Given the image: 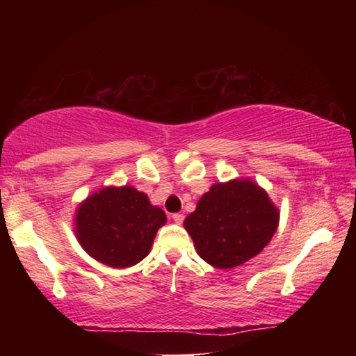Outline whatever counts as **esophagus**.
Wrapping results in <instances>:
<instances>
[{
  "label": "esophagus",
  "instance_id": "esophagus-1",
  "mask_svg": "<svg viewBox=\"0 0 356 356\" xmlns=\"http://www.w3.org/2000/svg\"><path fill=\"white\" fill-rule=\"evenodd\" d=\"M172 221L177 222V225H182L184 215H182V213H174V215H172Z\"/></svg>",
  "mask_w": 356,
  "mask_h": 356
}]
</instances>
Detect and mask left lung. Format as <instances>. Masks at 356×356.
Here are the masks:
<instances>
[{
	"instance_id": "left-lung-1",
	"label": "left lung",
	"mask_w": 356,
	"mask_h": 356,
	"mask_svg": "<svg viewBox=\"0 0 356 356\" xmlns=\"http://www.w3.org/2000/svg\"><path fill=\"white\" fill-rule=\"evenodd\" d=\"M280 210L251 179L210 186L184 221L197 254L216 268H232L257 256L275 236Z\"/></svg>"
}]
</instances>
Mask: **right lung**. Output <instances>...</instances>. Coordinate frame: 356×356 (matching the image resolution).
I'll return each instance as SVG.
<instances>
[{"label": "right lung", "mask_w": 356, "mask_h": 356, "mask_svg": "<svg viewBox=\"0 0 356 356\" xmlns=\"http://www.w3.org/2000/svg\"><path fill=\"white\" fill-rule=\"evenodd\" d=\"M166 222L135 186H104L78 204L74 231L89 256L113 268H127L150 252L156 231Z\"/></svg>", "instance_id": "1"}]
</instances>
